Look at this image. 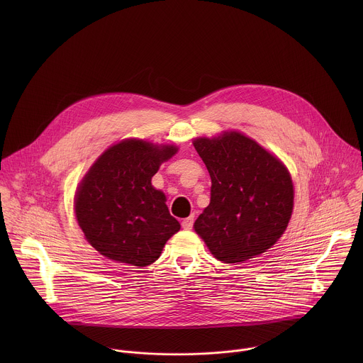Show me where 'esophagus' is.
I'll return each instance as SVG.
<instances>
[{
    "instance_id": "esophagus-1",
    "label": "esophagus",
    "mask_w": 363,
    "mask_h": 363,
    "mask_svg": "<svg viewBox=\"0 0 363 363\" xmlns=\"http://www.w3.org/2000/svg\"><path fill=\"white\" fill-rule=\"evenodd\" d=\"M193 223H194V218H193V216H189V218H186V219L182 220V226H183V229H186V230H190V229L193 228Z\"/></svg>"
}]
</instances>
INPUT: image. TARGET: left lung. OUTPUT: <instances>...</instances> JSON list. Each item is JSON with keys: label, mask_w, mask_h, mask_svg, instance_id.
<instances>
[{"label": "left lung", "mask_w": 363, "mask_h": 363, "mask_svg": "<svg viewBox=\"0 0 363 363\" xmlns=\"http://www.w3.org/2000/svg\"><path fill=\"white\" fill-rule=\"evenodd\" d=\"M211 176V201L194 229L215 259L240 264L272 247L294 209V183L285 164L236 131L196 138Z\"/></svg>", "instance_id": "obj_1"}]
</instances>
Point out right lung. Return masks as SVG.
<instances>
[{"mask_svg":"<svg viewBox=\"0 0 363 363\" xmlns=\"http://www.w3.org/2000/svg\"><path fill=\"white\" fill-rule=\"evenodd\" d=\"M177 152L174 145L124 140L106 150L75 194V215L86 240L102 256L147 267L159 259L180 223L151 180Z\"/></svg>","mask_w":363,"mask_h":363,"instance_id":"add662e5","label":"right lung"}]
</instances>
